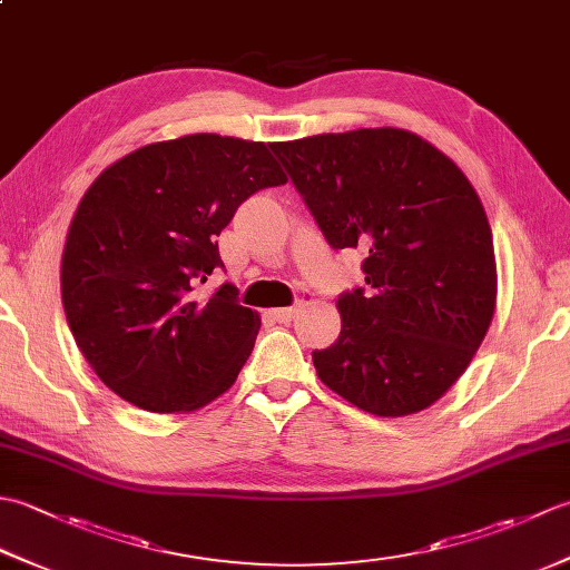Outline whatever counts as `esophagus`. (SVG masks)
<instances>
[{
    "instance_id": "esophagus-1",
    "label": "esophagus",
    "mask_w": 570,
    "mask_h": 570,
    "mask_svg": "<svg viewBox=\"0 0 570 570\" xmlns=\"http://www.w3.org/2000/svg\"><path fill=\"white\" fill-rule=\"evenodd\" d=\"M298 308H301V304L294 306V308H274V311H269V316H272L274 321H278V323H292V321L296 318Z\"/></svg>"
}]
</instances>
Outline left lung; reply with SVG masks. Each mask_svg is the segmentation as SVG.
<instances>
[{"instance_id": "1", "label": "left lung", "mask_w": 570, "mask_h": 570, "mask_svg": "<svg viewBox=\"0 0 570 570\" xmlns=\"http://www.w3.org/2000/svg\"><path fill=\"white\" fill-rule=\"evenodd\" d=\"M333 249L365 252L367 292L337 298L341 335L313 353L321 382L374 416L451 390L498 304L492 229L453 159L396 127L272 144Z\"/></svg>"}]
</instances>
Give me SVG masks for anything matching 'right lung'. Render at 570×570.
<instances>
[{
    "label": "right lung",
    "mask_w": 570,
    "mask_h": 570,
    "mask_svg": "<svg viewBox=\"0 0 570 570\" xmlns=\"http://www.w3.org/2000/svg\"><path fill=\"white\" fill-rule=\"evenodd\" d=\"M286 184L269 144L220 135L154 141L107 166L72 215L60 296L105 386L154 414H186L235 384L259 333L237 288L198 298L223 266L215 237L252 193Z\"/></svg>",
    "instance_id": "add662e5"
}]
</instances>
